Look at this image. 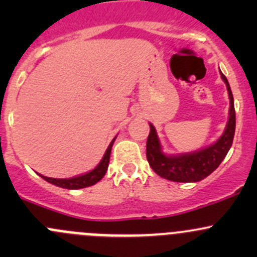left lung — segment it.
<instances>
[{"instance_id": "8db88e82", "label": "left lung", "mask_w": 257, "mask_h": 257, "mask_svg": "<svg viewBox=\"0 0 257 257\" xmlns=\"http://www.w3.org/2000/svg\"><path fill=\"white\" fill-rule=\"evenodd\" d=\"M221 78L225 82L229 93L230 109L229 120L222 136L214 144L198 150V152L186 153L179 155H167L163 153L162 144L158 138L157 131L154 125H150V133L147 141V159L152 169L159 177L168 179L170 181L178 183H195L203 180L211 174L220 165V163L226 157L234 141L235 134V108L234 97H232L231 88L226 77L220 72Z\"/></svg>"}]
</instances>
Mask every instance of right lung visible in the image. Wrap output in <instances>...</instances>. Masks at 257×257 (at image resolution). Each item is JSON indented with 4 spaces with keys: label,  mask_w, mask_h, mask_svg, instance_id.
<instances>
[{
    "label": "right lung",
    "mask_w": 257,
    "mask_h": 257,
    "mask_svg": "<svg viewBox=\"0 0 257 257\" xmlns=\"http://www.w3.org/2000/svg\"><path fill=\"white\" fill-rule=\"evenodd\" d=\"M115 138L110 142L109 147H108L107 150H105L104 155H103L99 164H98L93 170L85 173V174L78 175V177H74V178H69V179H56V178L43 177V175L41 174L40 175L45 179L46 181L53 184V185H57L59 186V188H63V189H71V190H73V189H82V188H87V186L94 185V184L98 183L100 179L104 177L105 173H107L108 165H109L110 152H112V147H113L114 141H115Z\"/></svg>",
    "instance_id": "1"
}]
</instances>
